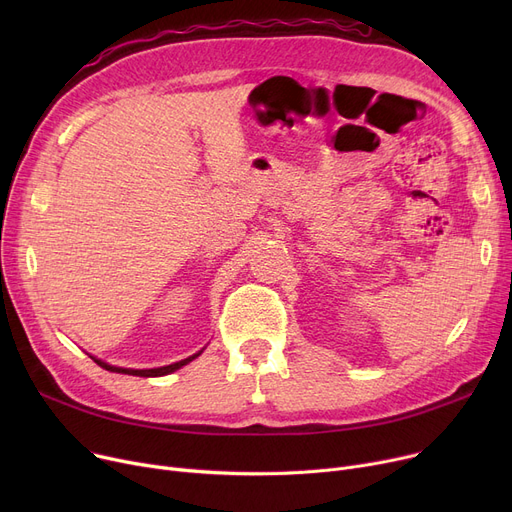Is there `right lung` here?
Here are the masks:
<instances>
[{
	"instance_id": "right-lung-1",
	"label": "right lung",
	"mask_w": 512,
	"mask_h": 512,
	"mask_svg": "<svg viewBox=\"0 0 512 512\" xmlns=\"http://www.w3.org/2000/svg\"><path fill=\"white\" fill-rule=\"evenodd\" d=\"M201 355V351L197 353V355H193V357H188V359H182V361H178V363H172V365H166V367H155V369H124V367H114V365H107V363H103L101 359H95V363L97 365H101L103 369H107V371H114V373H128V375H139V378H157V375H168V373H172V371H176V369H180L182 365H186V363H191L193 359H197Z\"/></svg>"
}]
</instances>
